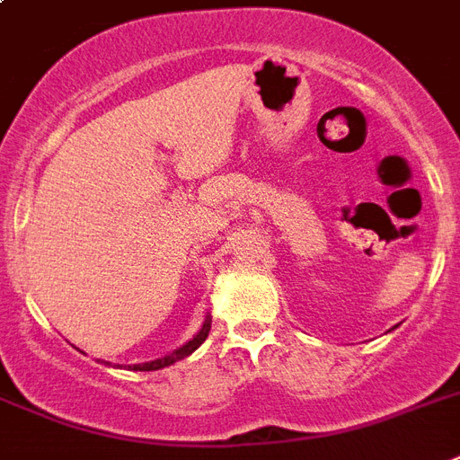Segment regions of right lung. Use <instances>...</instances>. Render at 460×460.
I'll return each instance as SVG.
<instances>
[{
  "instance_id": "1",
  "label": "right lung",
  "mask_w": 460,
  "mask_h": 460,
  "mask_svg": "<svg viewBox=\"0 0 460 460\" xmlns=\"http://www.w3.org/2000/svg\"><path fill=\"white\" fill-rule=\"evenodd\" d=\"M208 329H211V320H204V326H202V332L197 333L195 339L188 341V343L183 345V348H178V350H173L171 355H166V358L162 359H155V362H146V364H134V371H157V369H164V367H169V364L178 362V359H183L188 358V355H192V352L199 348V345L207 341L208 336Z\"/></svg>"
}]
</instances>
